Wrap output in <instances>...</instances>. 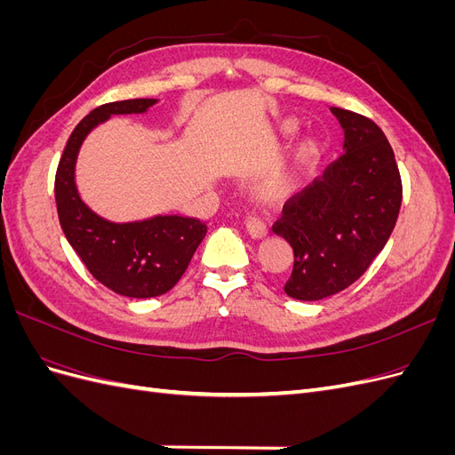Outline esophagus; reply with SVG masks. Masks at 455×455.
<instances>
[{
  "label": "esophagus",
  "instance_id": "obj_1",
  "mask_svg": "<svg viewBox=\"0 0 455 455\" xmlns=\"http://www.w3.org/2000/svg\"><path fill=\"white\" fill-rule=\"evenodd\" d=\"M246 229H249L251 237L254 239H264L267 235V224L256 214H251L246 218Z\"/></svg>",
  "mask_w": 455,
  "mask_h": 455
}]
</instances>
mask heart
Listing matches in <instances>:
<instances>
[{
	"instance_id": "obj_1",
	"label": "heart",
	"mask_w": 455,
	"mask_h": 455,
	"mask_svg": "<svg viewBox=\"0 0 455 455\" xmlns=\"http://www.w3.org/2000/svg\"><path fill=\"white\" fill-rule=\"evenodd\" d=\"M283 129L284 131H294L296 129V123L294 121H286L284 125H283ZM315 151H316V146H315V142H309V144H306L304 148H301V151H299V156H298V159H299V163L301 164H306V163H309L311 161V157L315 156ZM269 194L271 196H283L284 194V189L283 188H271L269 189Z\"/></svg>"
}]
</instances>
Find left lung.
<instances>
[{
    "label": "left lung",
    "instance_id": "8db88e82",
    "mask_svg": "<svg viewBox=\"0 0 455 455\" xmlns=\"http://www.w3.org/2000/svg\"><path fill=\"white\" fill-rule=\"evenodd\" d=\"M346 134L321 178L288 199L273 231L291 243L294 267L284 292L304 301L351 286L391 237L403 203L393 148L374 121L330 108Z\"/></svg>",
    "mask_w": 455,
    "mask_h": 455
}]
</instances>
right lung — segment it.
Wrapping results in <instances>:
<instances>
[{
    "label": "right lung",
    "mask_w": 455,
    "mask_h": 455,
    "mask_svg": "<svg viewBox=\"0 0 455 455\" xmlns=\"http://www.w3.org/2000/svg\"><path fill=\"white\" fill-rule=\"evenodd\" d=\"M156 102L134 99L94 108L68 139L54 176V199L68 243L96 281L127 298L169 292L188 269L206 226L197 218L176 214L129 224L108 222L81 201L74 178L76 159L85 136L99 123L117 114H144Z\"/></svg>",
    "instance_id": "right-lung-1"
}]
</instances>
